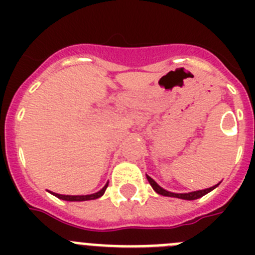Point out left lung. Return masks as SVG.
Returning a JSON list of instances; mask_svg holds the SVG:
<instances>
[{
	"label": "left lung",
	"instance_id": "obj_1",
	"mask_svg": "<svg viewBox=\"0 0 255 255\" xmlns=\"http://www.w3.org/2000/svg\"><path fill=\"white\" fill-rule=\"evenodd\" d=\"M147 179H148V181H149L150 186L153 188V190H154L157 194L163 195V197L179 198V199H185V200H194V199H198V198H202L203 195L208 194L209 191H212L213 189H216L218 185H220V182H218L217 185L212 186V188H208V189H203V190L190 191V193H172V191H168V190H166V189L161 188V186H159L158 184H157V182L152 179V177L148 176V175H147Z\"/></svg>",
	"mask_w": 255,
	"mask_h": 255
}]
</instances>
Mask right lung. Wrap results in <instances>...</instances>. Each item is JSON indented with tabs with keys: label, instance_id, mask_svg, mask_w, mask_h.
Wrapping results in <instances>:
<instances>
[{
	"label": "right lung",
	"instance_id": "right-lung-1",
	"mask_svg": "<svg viewBox=\"0 0 255 255\" xmlns=\"http://www.w3.org/2000/svg\"><path fill=\"white\" fill-rule=\"evenodd\" d=\"M108 186V182L101 189L100 191H97V193H93V194H89V195H62V194H57V193H52V194L57 197L58 199H62V200H67V202H84V200H93L97 199V198H101L103 194H105L106 189Z\"/></svg>",
	"mask_w": 255,
	"mask_h": 255
}]
</instances>
